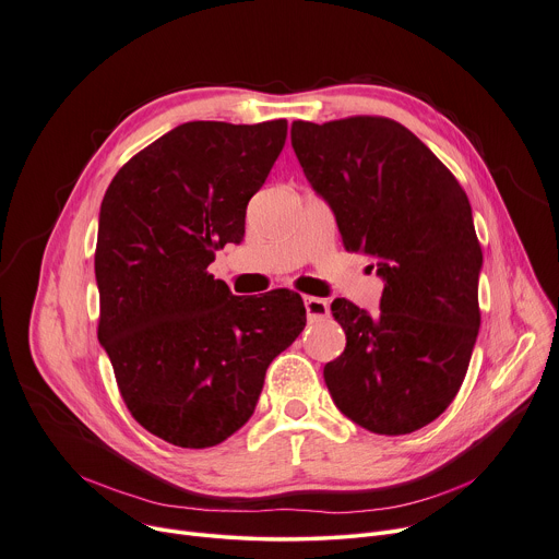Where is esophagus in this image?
Here are the masks:
<instances>
[{"label": "esophagus", "instance_id": "34e87169", "mask_svg": "<svg viewBox=\"0 0 559 559\" xmlns=\"http://www.w3.org/2000/svg\"><path fill=\"white\" fill-rule=\"evenodd\" d=\"M306 312H308V319L312 321H319V319H328L330 317V302L323 300V298H314V296H306Z\"/></svg>", "mask_w": 559, "mask_h": 559}]
</instances>
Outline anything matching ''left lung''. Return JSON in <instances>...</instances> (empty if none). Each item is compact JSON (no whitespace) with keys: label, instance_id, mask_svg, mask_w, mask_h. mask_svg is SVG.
Listing matches in <instances>:
<instances>
[{"label":"left lung","instance_id":"8db88e82","mask_svg":"<svg viewBox=\"0 0 559 559\" xmlns=\"http://www.w3.org/2000/svg\"><path fill=\"white\" fill-rule=\"evenodd\" d=\"M292 146L345 249L372 257L385 283L374 317L345 298L332 302L347 343L323 370L328 390L370 432H415L460 392L481 323L484 257L468 195L390 118L296 120Z\"/></svg>","mask_w":559,"mask_h":559}]
</instances>
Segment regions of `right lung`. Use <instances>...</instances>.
Instances as JSON below:
<instances>
[{
	"mask_svg": "<svg viewBox=\"0 0 559 559\" xmlns=\"http://www.w3.org/2000/svg\"><path fill=\"white\" fill-rule=\"evenodd\" d=\"M287 120L185 122L135 154L99 207L97 338L133 419L180 448L242 428L265 372L306 328L289 289L234 296L207 267L245 236Z\"/></svg>",
	"mask_w": 559,
	"mask_h": 559,
	"instance_id": "right-lung-1",
	"label": "right lung"
}]
</instances>
